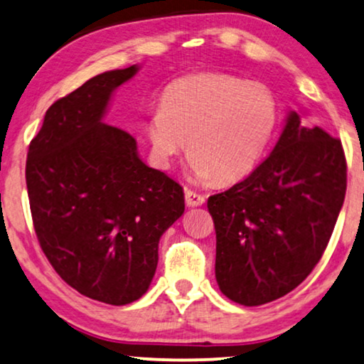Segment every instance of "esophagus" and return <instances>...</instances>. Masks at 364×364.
Instances as JSON below:
<instances>
[{
  "label": "esophagus",
  "mask_w": 364,
  "mask_h": 364,
  "mask_svg": "<svg viewBox=\"0 0 364 364\" xmlns=\"http://www.w3.org/2000/svg\"><path fill=\"white\" fill-rule=\"evenodd\" d=\"M184 198H186L188 206H201V204L206 201V198H204L203 194L193 191V189H186V191H184Z\"/></svg>",
  "instance_id": "obj_1"
}]
</instances>
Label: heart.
Returning a JSON list of instances; mask_svg holds the SVG:
<instances>
[{
	"instance_id": "heart-1",
	"label": "heart",
	"mask_w": 364,
	"mask_h": 364,
	"mask_svg": "<svg viewBox=\"0 0 364 364\" xmlns=\"http://www.w3.org/2000/svg\"><path fill=\"white\" fill-rule=\"evenodd\" d=\"M279 124V104L262 84L231 74H194L170 84L148 114L155 161L170 168L186 150L194 180H242L262 160Z\"/></svg>"
}]
</instances>
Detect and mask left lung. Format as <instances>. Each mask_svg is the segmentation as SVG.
I'll use <instances>...</instances> for the list:
<instances>
[{"mask_svg": "<svg viewBox=\"0 0 364 364\" xmlns=\"http://www.w3.org/2000/svg\"><path fill=\"white\" fill-rule=\"evenodd\" d=\"M345 193L341 140L290 112L274 151L245 180L208 199L223 294L257 306L299 287L328 245Z\"/></svg>", "mask_w": 364, "mask_h": 364, "instance_id": "obj_1", "label": "left lung"}]
</instances>
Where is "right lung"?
Here are the masks:
<instances>
[{
	"label": "right lung",
	"instance_id": "add662e5",
	"mask_svg": "<svg viewBox=\"0 0 364 364\" xmlns=\"http://www.w3.org/2000/svg\"><path fill=\"white\" fill-rule=\"evenodd\" d=\"M136 70L99 74L55 100L26 160L41 249L65 284L110 305L145 294L160 237L184 213L180 184L140 160L129 132L102 122L112 92Z\"/></svg>",
	"mask_w": 364,
	"mask_h": 364
}]
</instances>
